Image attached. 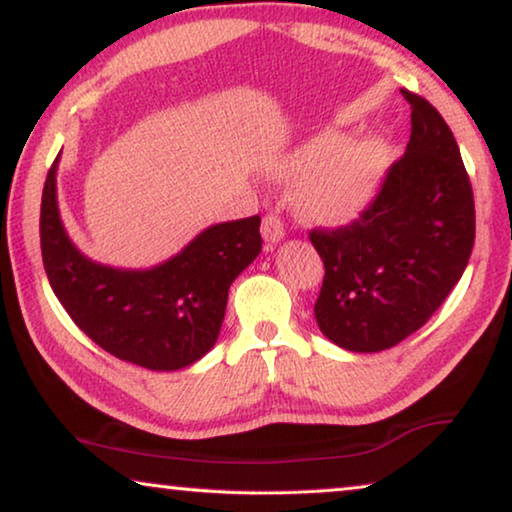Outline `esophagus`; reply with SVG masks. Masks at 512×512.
Listing matches in <instances>:
<instances>
[{
  "label": "esophagus",
  "instance_id": "34e87169",
  "mask_svg": "<svg viewBox=\"0 0 512 512\" xmlns=\"http://www.w3.org/2000/svg\"><path fill=\"white\" fill-rule=\"evenodd\" d=\"M261 235H263L265 245L270 247V249H272L274 245H279V242L283 240V235H286V231H283V224H281V219H279L277 215H267V217L263 219Z\"/></svg>",
  "mask_w": 512,
  "mask_h": 512
}]
</instances>
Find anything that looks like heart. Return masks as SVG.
Returning <instances> with one entry per match:
<instances>
[{"instance_id":"b5f03b06","label":"heart","mask_w":512,"mask_h":512,"mask_svg":"<svg viewBox=\"0 0 512 512\" xmlns=\"http://www.w3.org/2000/svg\"><path fill=\"white\" fill-rule=\"evenodd\" d=\"M384 155L382 141L361 139L348 146V137L327 130L283 157L279 174L300 180L295 206L306 222L343 226L371 206L384 174Z\"/></svg>"}]
</instances>
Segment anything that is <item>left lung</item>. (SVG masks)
<instances>
[{"label":"left lung","instance_id":"obj_1","mask_svg":"<svg viewBox=\"0 0 512 512\" xmlns=\"http://www.w3.org/2000/svg\"><path fill=\"white\" fill-rule=\"evenodd\" d=\"M403 96L412 135L380 194L355 224L311 231L325 263L318 327L350 352L387 350L426 325L474 247V192L458 141L428 100Z\"/></svg>","mask_w":512,"mask_h":512}]
</instances>
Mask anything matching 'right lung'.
<instances>
[{
  "label": "right lung",
  "instance_id": "obj_1",
  "mask_svg": "<svg viewBox=\"0 0 512 512\" xmlns=\"http://www.w3.org/2000/svg\"><path fill=\"white\" fill-rule=\"evenodd\" d=\"M59 157L41 201L45 274L75 325L109 355L151 371H180L217 343L229 288L261 254V217L208 226L146 270L91 261L70 240L57 201Z\"/></svg>",
  "mask_w": 512,
  "mask_h": 512
}]
</instances>
